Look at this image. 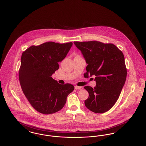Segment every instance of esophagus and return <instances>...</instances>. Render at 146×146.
Returning a JSON list of instances; mask_svg holds the SVG:
<instances>
[{
	"mask_svg": "<svg viewBox=\"0 0 146 146\" xmlns=\"http://www.w3.org/2000/svg\"><path fill=\"white\" fill-rule=\"evenodd\" d=\"M75 89L76 90H82L83 88L82 87H78V86H75Z\"/></svg>",
	"mask_w": 146,
	"mask_h": 146,
	"instance_id": "34e87169",
	"label": "esophagus"
}]
</instances>
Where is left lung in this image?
Returning a JSON list of instances; mask_svg holds the SVG:
<instances>
[{
  "mask_svg": "<svg viewBox=\"0 0 146 146\" xmlns=\"http://www.w3.org/2000/svg\"><path fill=\"white\" fill-rule=\"evenodd\" d=\"M88 66L85 78L94 75L96 86L84 87L89 97L84 101L92 112L102 113L109 111L118 100L127 77L123 54L112 43L98 41L74 42Z\"/></svg>",
  "mask_w": 146,
  "mask_h": 146,
  "instance_id": "left-lung-1",
  "label": "left lung"
}]
</instances>
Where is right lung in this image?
Masks as SVG:
<instances>
[{
    "instance_id": "add662e5",
    "label": "right lung",
    "mask_w": 146,
    "mask_h": 146,
    "mask_svg": "<svg viewBox=\"0 0 146 146\" xmlns=\"http://www.w3.org/2000/svg\"><path fill=\"white\" fill-rule=\"evenodd\" d=\"M72 45V42H48L31 46L23 52L19 71L20 84L25 96L38 112L49 114L60 111L68 94L74 90L73 85L59 84L51 77Z\"/></svg>"
}]
</instances>
